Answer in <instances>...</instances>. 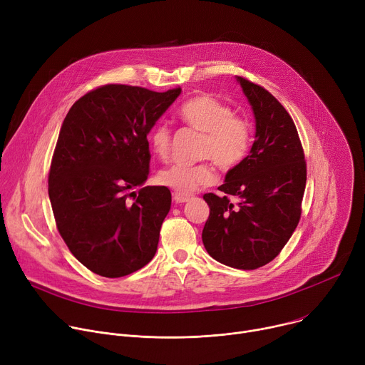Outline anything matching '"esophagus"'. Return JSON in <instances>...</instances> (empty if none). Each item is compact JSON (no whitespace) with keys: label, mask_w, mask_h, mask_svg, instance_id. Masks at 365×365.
Here are the masks:
<instances>
[{"label":"esophagus","mask_w":365,"mask_h":365,"mask_svg":"<svg viewBox=\"0 0 365 365\" xmlns=\"http://www.w3.org/2000/svg\"><path fill=\"white\" fill-rule=\"evenodd\" d=\"M189 200H190L189 195H183V193H179V192H175V193H173V201H175L176 204H185V202H187Z\"/></svg>","instance_id":"obj_1"}]
</instances>
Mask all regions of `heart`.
Returning a JSON list of instances; mask_svg holds the SVG:
<instances>
[{
    "label": "heart",
    "instance_id": "1",
    "mask_svg": "<svg viewBox=\"0 0 365 365\" xmlns=\"http://www.w3.org/2000/svg\"><path fill=\"white\" fill-rule=\"evenodd\" d=\"M179 118L187 126L202 132L200 157H208L222 170L239 165L247 155L252 144V129L246 119L233 115L230 106L210 94L189 98L179 109ZM153 153L160 160L170 154V129L157 125L150 135ZM158 183L179 193L189 195L197 187L211 185L215 180L212 164L205 160L193 165L175 164L157 176Z\"/></svg>",
    "mask_w": 365,
    "mask_h": 365
}]
</instances>
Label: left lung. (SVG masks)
<instances>
[{
  "label": "left lung",
  "instance_id": "8db88e82",
  "mask_svg": "<svg viewBox=\"0 0 365 365\" xmlns=\"http://www.w3.org/2000/svg\"><path fill=\"white\" fill-rule=\"evenodd\" d=\"M255 116L249 155L230 169L221 192L205 193L210 217L202 242L211 257L237 269H257L278 256L300 221L306 161L297 128L277 98L257 84L236 77Z\"/></svg>",
  "mask_w": 365,
  "mask_h": 365
}]
</instances>
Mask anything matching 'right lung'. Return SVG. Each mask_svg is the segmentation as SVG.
<instances>
[{
	"label": "right lung",
	"instance_id": "right-lung-1",
	"mask_svg": "<svg viewBox=\"0 0 365 365\" xmlns=\"http://www.w3.org/2000/svg\"><path fill=\"white\" fill-rule=\"evenodd\" d=\"M180 93L108 84L78 98L62 122L49 200L61 237L97 275H129L157 252L172 193L144 186L147 135Z\"/></svg>",
	"mask_w": 365,
	"mask_h": 365
}]
</instances>
